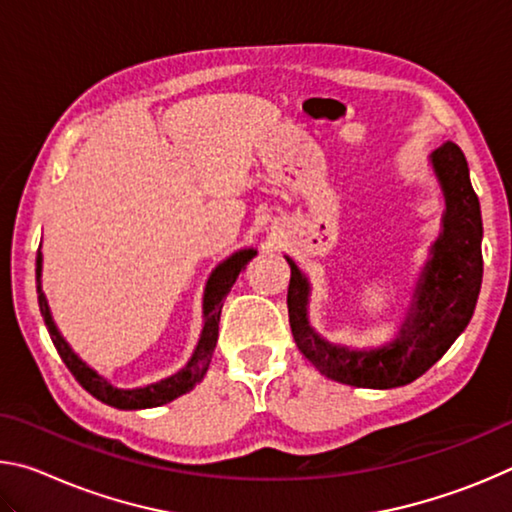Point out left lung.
Segmentation results:
<instances>
[{
	"instance_id": "1",
	"label": "left lung",
	"mask_w": 512,
	"mask_h": 512,
	"mask_svg": "<svg viewBox=\"0 0 512 512\" xmlns=\"http://www.w3.org/2000/svg\"><path fill=\"white\" fill-rule=\"evenodd\" d=\"M429 167L443 194L445 212L438 239L429 248V259L391 341L375 348L327 341L309 323V277L284 255L291 266L287 307L293 341L320 375L379 391L406 386L443 357L470 323L483 277L481 205L465 155L456 144L445 142L433 151Z\"/></svg>"
}]
</instances>
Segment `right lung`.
<instances>
[{"label":"right lung","instance_id":"right-lung-1","mask_svg":"<svg viewBox=\"0 0 512 512\" xmlns=\"http://www.w3.org/2000/svg\"><path fill=\"white\" fill-rule=\"evenodd\" d=\"M257 255V248H241L235 250L230 257H225L223 262L214 268L205 282L203 291V329L198 336V343L192 352V357L183 368L173 375L164 377L153 384L137 386V388H119L110 384V379L99 375L90 363H85L79 354L72 350V345L65 341V336L60 334L58 325L51 316L49 302L45 291H42V253L38 250L36 257V284H38V305L40 314L45 318V325L49 329L51 341H54L60 359L65 361L69 372L76 377V381L88 391L92 397H97L103 404L115 406L121 411H137V409H153V406H162L167 402H173L176 397L185 395L205 377L207 368H210L212 352L216 348V339H219V318L223 300L228 296L232 284L237 282L239 273L244 271L246 264Z\"/></svg>","mask_w":512,"mask_h":512}]
</instances>
